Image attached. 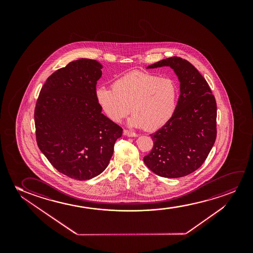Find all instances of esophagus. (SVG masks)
Segmentation results:
<instances>
[{"mask_svg": "<svg viewBox=\"0 0 253 253\" xmlns=\"http://www.w3.org/2000/svg\"><path fill=\"white\" fill-rule=\"evenodd\" d=\"M124 135L128 136V137H135V136H137L135 132L129 131L128 129H125L124 130Z\"/></svg>", "mask_w": 253, "mask_h": 253, "instance_id": "1", "label": "esophagus"}]
</instances>
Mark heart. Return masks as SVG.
<instances>
[{"mask_svg":"<svg viewBox=\"0 0 253 253\" xmlns=\"http://www.w3.org/2000/svg\"><path fill=\"white\" fill-rule=\"evenodd\" d=\"M112 88L98 86L95 97L104 114L120 123L129 111V125L146 130L162 128L176 110L178 87L172 79L134 72L118 78Z\"/></svg>","mask_w":253,"mask_h":253,"instance_id":"heart-1","label":"heart"}]
</instances>
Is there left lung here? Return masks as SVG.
Instances as JSON below:
<instances>
[{
    "label": "left lung",
    "mask_w": 253,
    "mask_h": 253,
    "mask_svg": "<svg viewBox=\"0 0 253 253\" xmlns=\"http://www.w3.org/2000/svg\"><path fill=\"white\" fill-rule=\"evenodd\" d=\"M170 66L180 81L176 110L166 125L150 135L151 152L146 166L159 176L179 178L203 164L217 135V105L211 90L191 63L179 57L160 60L147 67Z\"/></svg>",
    "instance_id": "obj_1"
}]
</instances>
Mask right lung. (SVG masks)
I'll list each match as a JSON object with an SVG mask.
<instances>
[{"label":"right lung","instance_id":"right-lung-1","mask_svg":"<svg viewBox=\"0 0 253 253\" xmlns=\"http://www.w3.org/2000/svg\"><path fill=\"white\" fill-rule=\"evenodd\" d=\"M102 68L94 59L70 62L46 80L35 106L39 149L56 169L75 180L100 174L123 134L96 100Z\"/></svg>","mask_w":253,"mask_h":253}]
</instances>
